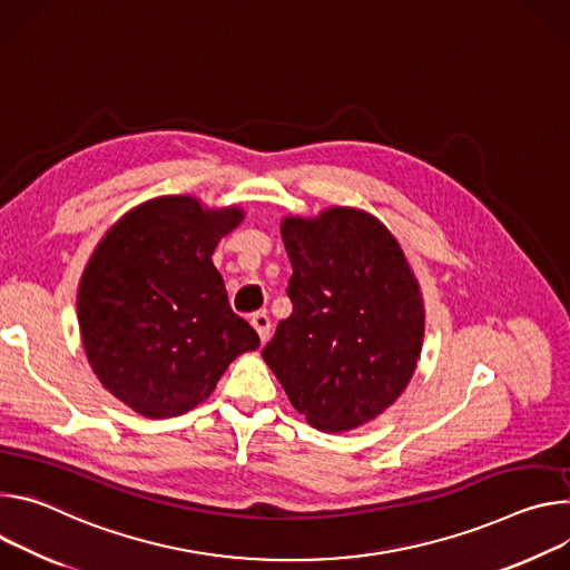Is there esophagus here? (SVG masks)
Here are the masks:
<instances>
[{"label":"esophagus","instance_id":"34e87169","mask_svg":"<svg viewBox=\"0 0 570 570\" xmlns=\"http://www.w3.org/2000/svg\"><path fill=\"white\" fill-rule=\"evenodd\" d=\"M250 324H253V328L258 331L261 342H267V340H269V333H272V320H269V314H267V312H256V314H250Z\"/></svg>","mask_w":570,"mask_h":570}]
</instances>
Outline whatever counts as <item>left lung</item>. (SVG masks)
<instances>
[{
    "mask_svg": "<svg viewBox=\"0 0 570 570\" xmlns=\"http://www.w3.org/2000/svg\"><path fill=\"white\" fill-rule=\"evenodd\" d=\"M292 314L263 357L289 403L322 432L385 412L407 387L423 342V303L394 235L355 208L281 226Z\"/></svg>",
    "mask_w": 570,
    "mask_h": 570,
    "instance_id": "8db88e82",
    "label": "left lung"
}]
</instances>
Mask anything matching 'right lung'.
<instances>
[{
	"mask_svg": "<svg viewBox=\"0 0 570 570\" xmlns=\"http://www.w3.org/2000/svg\"><path fill=\"white\" fill-rule=\"evenodd\" d=\"M239 222L233 206L158 197L126 213L90 258L77 301L83 348L101 385L138 414L197 407L239 353L261 346L213 265Z\"/></svg>",
	"mask_w": 570,
	"mask_h": 570,
	"instance_id": "add662e5",
	"label": "right lung"
}]
</instances>
